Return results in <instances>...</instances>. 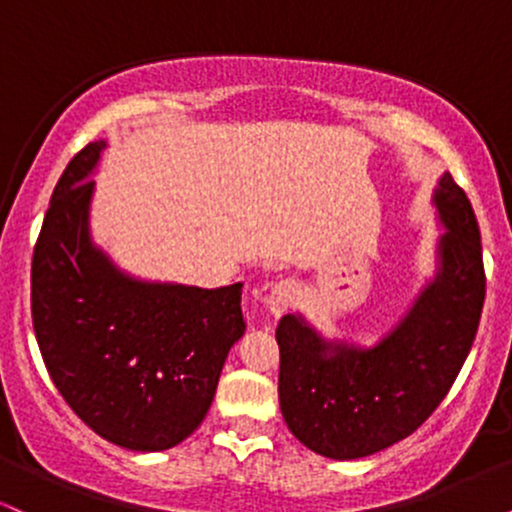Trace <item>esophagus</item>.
I'll list each match as a JSON object with an SVG mask.
<instances>
[{"label":"esophagus","mask_w":512,"mask_h":512,"mask_svg":"<svg viewBox=\"0 0 512 512\" xmlns=\"http://www.w3.org/2000/svg\"><path fill=\"white\" fill-rule=\"evenodd\" d=\"M296 296H298V286L293 284V281H289V279L279 281V284H276L274 289L269 291L267 310L274 317H281L286 313V310L291 308L293 303H296Z\"/></svg>","instance_id":"esophagus-1"}]
</instances>
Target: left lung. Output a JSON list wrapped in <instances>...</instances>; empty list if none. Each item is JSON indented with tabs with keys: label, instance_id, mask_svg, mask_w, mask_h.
I'll return each mask as SVG.
<instances>
[{
	"label": "left lung",
	"instance_id": "left-lung-1",
	"mask_svg": "<svg viewBox=\"0 0 512 512\" xmlns=\"http://www.w3.org/2000/svg\"><path fill=\"white\" fill-rule=\"evenodd\" d=\"M433 209L436 272L373 346L327 339L303 313L279 320V404L305 448L358 460L399 443L443 402L477 337L486 279L472 204L450 173Z\"/></svg>",
	"mask_w": 512,
	"mask_h": 512
}]
</instances>
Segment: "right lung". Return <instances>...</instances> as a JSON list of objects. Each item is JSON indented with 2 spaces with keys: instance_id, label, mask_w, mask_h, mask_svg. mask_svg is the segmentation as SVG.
<instances>
[{
  "instance_id": "add662e5",
  "label": "right lung",
  "mask_w": 512,
  "mask_h": 512,
  "mask_svg": "<svg viewBox=\"0 0 512 512\" xmlns=\"http://www.w3.org/2000/svg\"><path fill=\"white\" fill-rule=\"evenodd\" d=\"M105 139L64 168L31 267L33 330L64 402L98 436L158 452L197 431L245 334L243 284L221 289L125 272L91 236Z\"/></svg>"
}]
</instances>
